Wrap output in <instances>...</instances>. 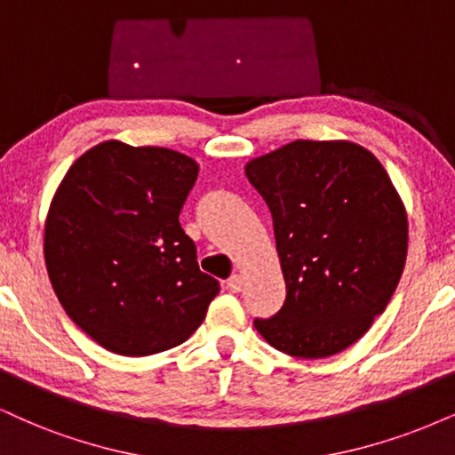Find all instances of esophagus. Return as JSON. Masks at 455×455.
<instances>
[{"label":"esophagus","instance_id":"1","mask_svg":"<svg viewBox=\"0 0 455 455\" xmlns=\"http://www.w3.org/2000/svg\"><path fill=\"white\" fill-rule=\"evenodd\" d=\"M243 284H244L243 274H232V276H229V280H228V289L232 291V293H238V291L243 289Z\"/></svg>","mask_w":455,"mask_h":455}]
</instances>
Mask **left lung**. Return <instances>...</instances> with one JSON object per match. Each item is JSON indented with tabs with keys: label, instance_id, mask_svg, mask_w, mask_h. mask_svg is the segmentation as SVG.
Wrapping results in <instances>:
<instances>
[{
	"label": "left lung",
	"instance_id": "1",
	"mask_svg": "<svg viewBox=\"0 0 455 455\" xmlns=\"http://www.w3.org/2000/svg\"><path fill=\"white\" fill-rule=\"evenodd\" d=\"M272 212L287 299L255 329L297 358L361 339L388 306L407 259L409 223L395 183L352 141L297 139L246 162Z\"/></svg>",
	"mask_w": 455,
	"mask_h": 455
}]
</instances>
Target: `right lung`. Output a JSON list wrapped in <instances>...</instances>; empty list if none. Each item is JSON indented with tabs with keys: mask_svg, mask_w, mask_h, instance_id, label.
<instances>
[{
	"mask_svg": "<svg viewBox=\"0 0 455 455\" xmlns=\"http://www.w3.org/2000/svg\"><path fill=\"white\" fill-rule=\"evenodd\" d=\"M198 162L117 139L94 145L50 200L44 259L67 316L122 356L183 344L204 321L219 283L202 274L179 212Z\"/></svg>",
	"mask_w": 455,
	"mask_h": 455,
	"instance_id": "obj_1",
	"label": "right lung"
}]
</instances>
